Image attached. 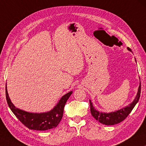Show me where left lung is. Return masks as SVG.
Here are the masks:
<instances>
[{"mask_svg":"<svg viewBox=\"0 0 146 146\" xmlns=\"http://www.w3.org/2000/svg\"><path fill=\"white\" fill-rule=\"evenodd\" d=\"M127 50L132 51L131 49L129 48H127ZM136 60V59H135ZM140 93H141V83H140V86L138 87V90L137 95H136L135 98L131 102L129 106L123 108L122 109L119 110L115 111L110 112V113H103V112H99L98 110L93 107V104L89 100V102H90V110L91 113L93 115V117L97 120L100 123H102V124L106 125H113L117 123L123 121V120L126 118L129 114L131 113V111L133 110L134 107L135 105L137 104L138 102L139 98L140 96Z\"/></svg>","mask_w":146,"mask_h":146,"instance_id":"left-lung-1","label":"left lung"}]
</instances>
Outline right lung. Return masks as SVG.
Here are the masks:
<instances>
[{
    "instance_id": "1",
    "label": "right lung",
    "mask_w": 146,
    "mask_h": 146,
    "mask_svg": "<svg viewBox=\"0 0 146 146\" xmlns=\"http://www.w3.org/2000/svg\"><path fill=\"white\" fill-rule=\"evenodd\" d=\"M72 91H70L59 100L57 105L45 113H30L15 107L9 97L6 85V98L8 106L13 114L25 126L29 129L36 131H46L53 129L59 125L63 115L64 107Z\"/></svg>"
}]
</instances>
